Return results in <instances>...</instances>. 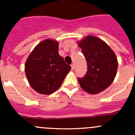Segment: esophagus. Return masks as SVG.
Instances as JSON below:
<instances>
[{
	"label": "esophagus",
	"mask_w": 135,
	"mask_h": 135,
	"mask_svg": "<svg viewBox=\"0 0 135 135\" xmlns=\"http://www.w3.org/2000/svg\"><path fill=\"white\" fill-rule=\"evenodd\" d=\"M74 64H71V70H74Z\"/></svg>",
	"instance_id": "1"
}]
</instances>
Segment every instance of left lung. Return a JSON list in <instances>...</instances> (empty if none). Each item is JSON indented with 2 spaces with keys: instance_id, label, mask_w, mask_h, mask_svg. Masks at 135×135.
Segmentation results:
<instances>
[{
  "instance_id": "1",
  "label": "left lung",
  "mask_w": 135,
  "mask_h": 135,
  "mask_svg": "<svg viewBox=\"0 0 135 135\" xmlns=\"http://www.w3.org/2000/svg\"><path fill=\"white\" fill-rule=\"evenodd\" d=\"M87 63L85 76L78 78L80 85L90 94H97L110 86L115 77L118 60L114 51L101 39L92 36L78 42Z\"/></svg>"
}]
</instances>
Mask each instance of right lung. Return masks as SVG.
<instances>
[{
  "mask_svg": "<svg viewBox=\"0 0 135 135\" xmlns=\"http://www.w3.org/2000/svg\"><path fill=\"white\" fill-rule=\"evenodd\" d=\"M71 66L58 53V42L45 40L36 46L25 65L26 77L38 93L50 95L59 89Z\"/></svg>",
  "mask_w": 135,
  "mask_h": 135,
  "instance_id": "obj_1",
  "label": "right lung"
}]
</instances>
